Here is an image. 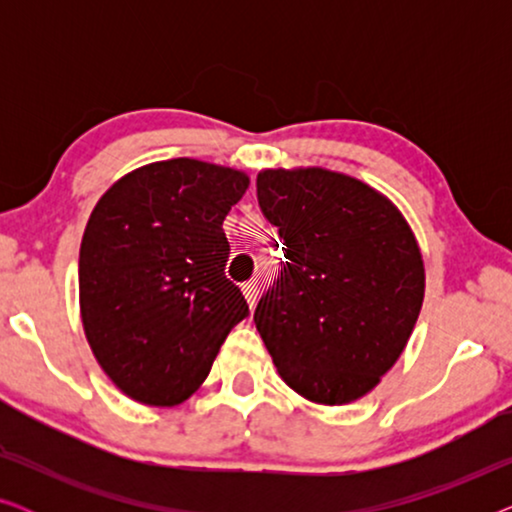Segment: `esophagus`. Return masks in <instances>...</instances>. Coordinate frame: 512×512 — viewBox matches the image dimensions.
I'll return each instance as SVG.
<instances>
[{"mask_svg":"<svg viewBox=\"0 0 512 512\" xmlns=\"http://www.w3.org/2000/svg\"><path fill=\"white\" fill-rule=\"evenodd\" d=\"M242 293H244V298H247V303H249V307H254L256 305V298H258V286H256V282H247L242 286Z\"/></svg>","mask_w":512,"mask_h":512,"instance_id":"esophagus-1","label":"esophagus"}]
</instances>
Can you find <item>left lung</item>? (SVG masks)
Here are the masks:
<instances>
[{
    "label": "left lung",
    "mask_w": 512,
    "mask_h": 512,
    "mask_svg": "<svg viewBox=\"0 0 512 512\" xmlns=\"http://www.w3.org/2000/svg\"><path fill=\"white\" fill-rule=\"evenodd\" d=\"M256 195L286 258L256 305L258 333L293 391L352 403L394 366L417 324L415 235L382 193L321 167L263 170Z\"/></svg>",
    "instance_id": "left-lung-1"
}]
</instances>
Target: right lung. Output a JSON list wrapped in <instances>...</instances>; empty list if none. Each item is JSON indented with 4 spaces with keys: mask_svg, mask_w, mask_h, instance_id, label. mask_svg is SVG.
<instances>
[{
    "mask_svg": "<svg viewBox=\"0 0 512 512\" xmlns=\"http://www.w3.org/2000/svg\"><path fill=\"white\" fill-rule=\"evenodd\" d=\"M249 177L193 158L118 179L90 214L79 254L81 319L125 396L177 405L205 382L230 328L249 317L226 277L223 219Z\"/></svg>",
    "mask_w": 512,
    "mask_h": 512,
    "instance_id": "right-lung-1",
    "label": "right lung"
}]
</instances>
